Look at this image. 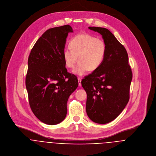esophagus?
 <instances>
[{
    "label": "esophagus",
    "mask_w": 156,
    "mask_h": 156,
    "mask_svg": "<svg viewBox=\"0 0 156 156\" xmlns=\"http://www.w3.org/2000/svg\"><path fill=\"white\" fill-rule=\"evenodd\" d=\"M78 81L79 86H81V79L80 78H78Z\"/></svg>",
    "instance_id": "esophagus-1"
}]
</instances>
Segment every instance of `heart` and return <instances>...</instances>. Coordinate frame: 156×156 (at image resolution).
<instances>
[{
    "label": "heart",
    "instance_id": "obj_1",
    "mask_svg": "<svg viewBox=\"0 0 156 156\" xmlns=\"http://www.w3.org/2000/svg\"><path fill=\"white\" fill-rule=\"evenodd\" d=\"M69 48L62 51V57L67 67L72 69L79 61L73 72L84 75L87 70H97L102 64L106 51L105 41L89 34H82L73 37L69 42Z\"/></svg>",
    "mask_w": 156,
    "mask_h": 156
}]
</instances>
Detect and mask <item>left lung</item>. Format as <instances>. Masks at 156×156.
I'll use <instances>...</instances> for the list:
<instances>
[{
  "label": "left lung",
  "instance_id": "obj_1",
  "mask_svg": "<svg viewBox=\"0 0 156 156\" xmlns=\"http://www.w3.org/2000/svg\"><path fill=\"white\" fill-rule=\"evenodd\" d=\"M89 28L102 35L106 51L101 66L81 81L87 94L86 112L94 122L106 124L115 120L128 104L133 73L126 50L114 35L105 28Z\"/></svg>",
  "mask_w": 156,
  "mask_h": 156
}]
</instances>
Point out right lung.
Wrapping results in <instances>:
<instances>
[{
	"mask_svg": "<svg viewBox=\"0 0 156 156\" xmlns=\"http://www.w3.org/2000/svg\"><path fill=\"white\" fill-rule=\"evenodd\" d=\"M69 25L45 31L32 48L28 59L25 85L31 109L44 123L54 125L66 118L70 95L78 86L67 72L62 57Z\"/></svg>",
	"mask_w": 156,
	"mask_h": 156,
	"instance_id": "add662e5",
	"label": "right lung"
}]
</instances>
